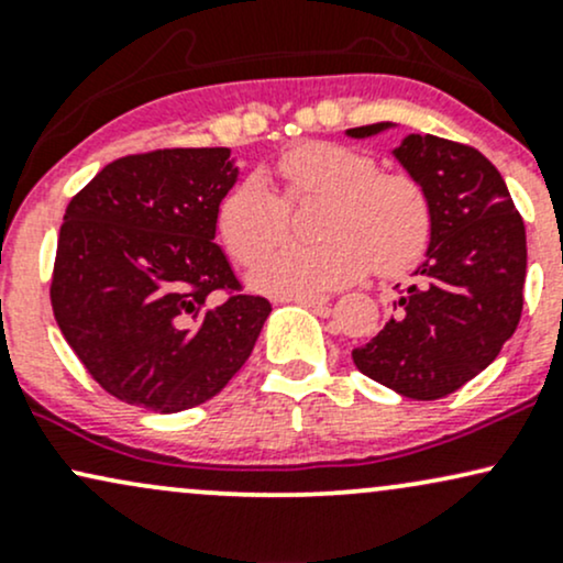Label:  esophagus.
Segmentation results:
<instances>
[{"label":"esophagus","mask_w":563,"mask_h":563,"mask_svg":"<svg viewBox=\"0 0 563 563\" xmlns=\"http://www.w3.org/2000/svg\"><path fill=\"white\" fill-rule=\"evenodd\" d=\"M286 301H294V303H301V307H325L328 299L325 296H290Z\"/></svg>","instance_id":"34e87169"}]
</instances>
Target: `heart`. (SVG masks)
I'll return each instance as SVG.
<instances>
[{
	"label": "heart",
	"instance_id": "obj_1",
	"mask_svg": "<svg viewBox=\"0 0 563 563\" xmlns=\"http://www.w3.org/2000/svg\"><path fill=\"white\" fill-rule=\"evenodd\" d=\"M294 203L322 198L320 243H286L251 273L273 296H314L354 283L373 264L397 275L423 256L431 203L407 172H380L378 161L341 142H307L277 158ZM217 230L241 264L262 260L288 230V203L262 174H245L217 206Z\"/></svg>",
	"mask_w": 563,
	"mask_h": 563
}]
</instances>
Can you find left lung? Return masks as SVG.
I'll list each match as a JSON object with an SVG mask.
<instances>
[{"mask_svg":"<svg viewBox=\"0 0 563 563\" xmlns=\"http://www.w3.org/2000/svg\"><path fill=\"white\" fill-rule=\"evenodd\" d=\"M394 126H354L346 137ZM391 156L429 196L431 238L384 331L352 360L402 397L439 399L479 376L519 325L527 232L500 172L476 147L407 134Z\"/></svg>","mask_w":563,"mask_h":563,"instance_id":"1","label":"left lung"}]
</instances>
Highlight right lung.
<instances>
[{
  "label": "right lung",
  "instance_id": "right-lung-1",
  "mask_svg": "<svg viewBox=\"0 0 563 563\" xmlns=\"http://www.w3.org/2000/svg\"><path fill=\"white\" fill-rule=\"evenodd\" d=\"M241 169L230 147L140 153L97 172L63 217L53 312L89 376L115 399L183 412L241 371L273 307L238 290L214 243Z\"/></svg>",
  "mask_w": 563,
  "mask_h": 563
}]
</instances>
